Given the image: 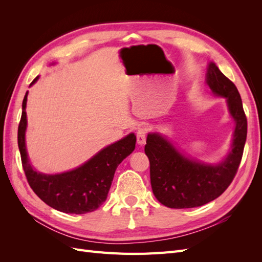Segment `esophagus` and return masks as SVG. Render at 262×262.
<instances>
[{
	"label": "esophagus",
	"mask_w": 262,
	"mask_h": 262,
	"mask_svg": "<svg viewBox=\"0 0 262 262\" xmlns=\"http://www.w3.org/2000/svg\"><path fill=\"white\" fill-rule=\"evenodd\" d=\"M146 128L145 126H141V128L138 129L137 132V141L140 145H143L145 144L146 142Z\"/></svg>",
	"instance_id": "obj_1"
}]
</instances>
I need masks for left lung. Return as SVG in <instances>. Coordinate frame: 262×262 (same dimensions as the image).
<instances>
[{
	"mask_svg": "<svg viewBox=\"0 0 262 262\" xmlns=\"http://www.w3.org/2000/svg\"><path fill=\"white\" fill-rule=\"evenodd\" d=\"M207 80L214 94L227 98L229 113L236 121L232 152L219 165H205L181 155L158 134H148L144 152L149 161L153 193L170 209L201 207L216 199L232 184L242 162L247 118L239 92L214 63L209 64Z\"/></svg>",
	"mask_w": 262,
	"mask_h": 262,
	"instance_id": "obj_1",
	"label": "left lung"
}]
</instances>
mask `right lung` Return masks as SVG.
<instances>
[{
  "instance_id": "obj_1",
  "label": "right lung",
  "mask_w": 262,
  "mask_h": 262,
  "mask_svg": "<svg viewBox=\"0 0 262 262\" xmlns=\"http://www.w3.org/2000/svg\"><path fill=\"white\" fill-rule=\"evenodd\" d=\"M37 80L38 76L31 84ZM26 101L27 93L23 100L17 141L23 169L30 188L46 204L61 212L84 214L97 210L107 199L118 165L136 148V136L131 133L105 147L74 170L58 175H45L35 171L27 158L25 145Z\"/></svg>"
}]
</instances>
